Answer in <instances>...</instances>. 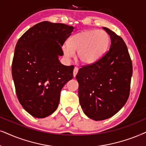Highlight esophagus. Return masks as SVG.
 Listing matches in <instances>:
<instances>
[{
    "instance_id": "esophagus-1",
    "label": "esophagus",
    "mask_w": 146,
    "mask_h": 146,
    "mask_svg": "<svg viewBox=\"0 0 146 146\" xmlns=\"http://www.w3.org/2000/svg\"><path fill=\"white\" fill-rule=\"evenodd\" d=\"M78 71H79V69L77 67H75L74 69H73V77H75L76 76V75L77 74V73H78Z\"/></svg>"
}]
</instances>
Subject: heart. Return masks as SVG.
Segmentation results:
<instances>
[{
	"label": "heart",
	"mask_w": 146,
	"mask_h": 146,
	"mask_svg": "<svg viewBox=\"0 0 146 146\" xmlns=\"http://www.w3.org/2000/svg\"><path fill=\"white\" fill-rule=\"evenodd\" d=\"M110 43V36L103 30H86L75 34L69 39V44L62 46L65 57H77L81 63L91 65L98 61L106 53Z\"/></svg>",
	"instance_id": "heart-1"
}]
</instances>
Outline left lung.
I'll use <instances>...</instances> for the list:
<instances>
[{
  "instance_id": "1",
  "label": "left lung",
  "mask_w": 146,
  "mask_h": 146,
  "mask_svg": "<svg viewBox=\"0 0 146 146\" xmlns=\"http://www.w3.org/2000/svg\"><path fill=\"white\" fill-rule=\"evenodd\" d=\"M103 29L110 36V50L96 63L82 67L76 75L81 108L96 121L108 119L123 108L129 98L133 73L125 42L113 31Z\"/></svg>"
}]
</instances>
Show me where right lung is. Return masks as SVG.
Segmentation results:
<instances>
[{
	"label": "right lung",
	"instance_id": "1",
	"mask_svg": "<svg viewBox=\"0 0 146 146\" xmlns=\"http://www.w3.org/2000/svg\"><path fill=\"white\" fill-rule=\"evenodd\" d=\"M73 29L43 21L26 31L16 44L12 75L17 96L35 117H46L57 110L62 88L73 79L74 66L63 65L59 57Z\"/></svg>",
	"mask_w": 146,
	"mask_h": 146
}]
</instances>
